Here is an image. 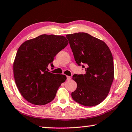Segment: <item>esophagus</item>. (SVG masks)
Wrapping results in <instances>:
<instances>
[{"mask_svg": "<svg viewBox=\"0 0 132 132\" xmlns=\"http://www.w3.org/2000/svg\"><path fill=\"white\" fill-rule=\"evenodd\" d=\"M70 79H71V77L70 76H67V80H70Z\"/></svg>", "mask_w": 132, "mask_h": 132, "instance_id": "esophagus-1", "label": "esophagus"}]
</instances>
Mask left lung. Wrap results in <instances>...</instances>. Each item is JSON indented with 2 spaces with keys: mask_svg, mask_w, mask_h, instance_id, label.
Masks as SVG:
<instances>
[{
  "mask_svg": "<svg viewBox=\"0 0 132 132\" xmlns=\"http://www.w3.org/2000/svg\"><path fill=\"white\" fill-rule=\"evenodd\" d=\"M66 38L76 63L86 66L82 65L86 74L73 76L77 88L71 97L84 106L97 105L107 97L114 78L111 51L104 41L87 33L68 34Z\"/></svg>",
  "mask_w": 132,
  "mask_h": 132,
  "instance_id": "8db88e82",
  "label": "left lung"
}]
</instances>
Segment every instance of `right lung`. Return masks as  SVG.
I'll return each instance as SVG.
<instances>
[{
    "label": "right lung",
    "mask_w": 132,
    "mask_h": 132,
    "mask_svg": "<svg viewBox=\"0 0 132 132\" xmlns=\"http://www.w3.org/2000/svg\"><path fill=\"white\" fill-rule=\"evenodd\" d=\"M64 36L43 34L27 40L18 50L13 63L15 84L30 103L42 105L54 99L66 76L48 71L57 53L68 45Z\"/></svg>",
    "instance_id": "add662e5"
}]
</instances>
